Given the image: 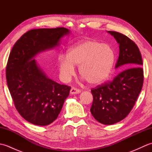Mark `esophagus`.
<instances>
[{
	"mask_svg": "<svg viewBox=\"0 0 152 152\" xmlns=\"http://www.w3.org/2000/svg\"><path fill=\"white\" fill-rule=\"evenodd\" d=\"M70 92L71 94H78V93H80L81 92V90L76 88H72L70 89Z\"/></svg>",
	"mask_w": 152,
	"mask_h": 152,
	"instance_id": "obj_1",
	"label": "esophagus"
}]
</instances>
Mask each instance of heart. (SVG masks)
Wrapping results in <instances>:
<instances>
[{
  "instance_id": "heart-1",
  "label": "heart",
  "mask_w": 152,
  "mask_h": 152,
  "mask_svg": "<svg viewBox=\"0 0 152 152\" xmlns=\"http://www.w3.org/2000/svg\"><path fill=\"white\" fill-rule=\"evenodd\" d=\"M115 59L114 51L110 45L86 40L69 48L66 57H59V72L62 78L67 80L74 72V66H78L80 76L90 84L99 85L110 76Z\"/></svg>"
}]
</instances>
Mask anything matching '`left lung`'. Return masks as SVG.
Instances as JSON below:
<instances>
[{
	"instance_id": "8db88e82",
	"label": "left lung",
	"mask_w": 152,
	"mask_h": 152,
	"mask_svg": "<svg viewBox=\"0 0 152 152\" xmlns=\"http://www.w3.org/2000/svg\"><path fill=\"white\" fill-rule=\"evenodd\" d=\"M119 44L115 68H127L111 82L92 88L93 104L90 109L96 121L112 125L121 121L133 109L142 88L144 71L140 51L129 38L115 31H108Z\"/></svg>"
}]
</instances>
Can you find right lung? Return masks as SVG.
<instances>
[{
  "instance_id": "right-lung-1",
  "label": "right lung",
  "mask_w": 152,
  "mask_h": 152,
  "mask_svg": "<svg viewBox=\"0 0 152 152\" xmlns=\"http://www.w3.org/2000/svg\"><path fill=\"white\" fill-rule=\"evenodd\" d=\"M69 33L64 27L30 30L16 42L10 53L6 69L10 93L19 114L34 125L45 126L56 120L71 88L48 78L34 57L58 46Z\"/></svg>"
}]
</instances>
